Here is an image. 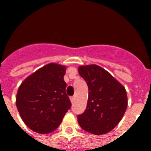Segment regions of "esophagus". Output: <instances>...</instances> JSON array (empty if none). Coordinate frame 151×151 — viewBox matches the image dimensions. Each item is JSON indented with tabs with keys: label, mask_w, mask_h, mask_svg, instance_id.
Segmentation results:
<instances>
[{
	"label": "esophagus",
	"mask_w": 151,
	"mask_h": 151,
	"mask_svg": "<svg viewBox=\"0 0 151 151\" xmlns=\"http://www.w3.org/2000/svg\"><path fill=\"white\" fill-rule=\"evenodd\" d=\"M74 99H75V97H74V96L70 97V101H71V103H73V102H74Z\"/></svg>",
	"instance_id": "obj_1"
}]
</instances>
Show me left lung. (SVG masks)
Returning a JSON list of instances; mask_svg holds the SVG:
<instances>
[{
  "label": "left lung",
  "instance_id": "8db88e82",
  "mask_svg": "<svg viewBox=\"0 0 151 151\" xmlns=\"http://www.w3.org/2000/svg\"><path fill=\"white\" fill-rule=\"evenodd\" d=\"M88 87L85 112L78 116L81 129L94 135L114 129L124 116L128 106L125 88L109 72L97 65L78 67Z\"/></svg>",
  "mask_w": 151,
  "mask_h": 151
}]
</instances>
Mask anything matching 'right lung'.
<instances>
[{
	"instance_id": "right-lung-1",
	"label": "right lung",
	"mask_w": 151,
	"mask_h": 151,
	"mask_svg": "<svg viewBox=\"0 0 151 151\" xmlns=\"http://www.w3.org/2000/svg\"><path fill=\"white\" fill-rule=\"evenodd\" d=\"M65 73L66 66L49 63L29 75L19 88L16 106L22 121L35 132L55 131L70 109Z\"/></svg>"
}]
</instances>
